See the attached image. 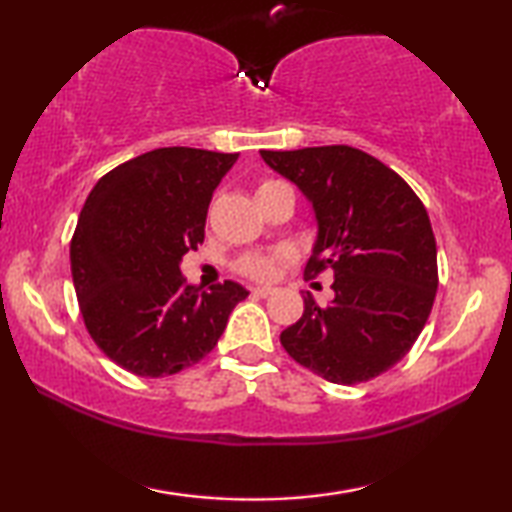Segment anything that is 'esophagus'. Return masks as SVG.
Returning a JSON list of instances; mask_svg holds the SVG:
<instances>
[{
    "label": "esophagus",
    "mask_w": 512,
    "mask_h": 512,
    "mask_svg": "<svg viewBox=\"0 0 512 512\" xmlns=\"http://www.w3.org/2000/svg\"><path fill=\"white\" fill-rule=\"evenodd\" d=\"M273 293V289L271 287H255L253 289V296H257V298H268Z\"/></svg>",
    "instance_id": "34e87169"
}]
</instances>
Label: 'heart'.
<instances>
[{
	"label": "heart",
	"mask_w": 512,
	"mask_h": 512,
	"mask_svg": "<svg viewBox=\"0 0 512 512\" xmlns=\"http://www.w3.org/2000/svg\"><path fill=\"white\" fill-rule=\"evenodd\" d=\"M277 185V180H264V183H259L257 187V196L268 192V189H273ZM291 255L284 253V250H280V253H271V255H246L239 259L237 264V271L244 273L246 277H253V280H271V277H275L277 268H280L282 262H287Z\"/></svg>",
	"instance_id": "heart-1"
}]
</instances>
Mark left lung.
Wrapping results in <instances>:
<instances>
[{
    "mask_svg": "<svg viewBox=\"0 0 512 512\" xmlns=\"http://www.w3.org/2000/svg\"><path fill=\"white\" fill-rule=\"evenodd\" d=\"M300 187L318 221L305 277L334 273V300L305 296L298 323L280 334L300 366L332 384L379 377L418 341L438 289L429 214L402 176L345 144L262 151Z\"/></svg>",
    "mask_w": 512,
    "mask_h": 512,
    "instance_id": "1",
    "label": "left lung"
}]
</instances>
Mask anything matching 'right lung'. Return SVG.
I'll use <instances>...</instances> for the list:
<instances>
[{
  "label": "right lung",
  "mask_w": 512,
  "mask_h": 512,
  "mask_svg": "<svg viewBox=\"0 0 512 512\" xmlns=\"http://www.w3.org/2000/svg\"><path fill=\"white\" fill-rule=\"evenodd\" d=\"M239 153L167 146L119 164L85 201L69 259L92 341L137 377H167L214 350L248 291H210L180 273L205 239V216Z\"/></svg>",
  "instance_id": "right-lung-1"
}]
</instances>
